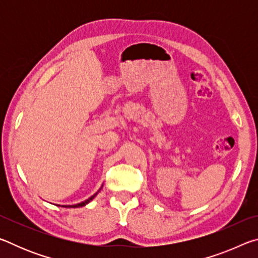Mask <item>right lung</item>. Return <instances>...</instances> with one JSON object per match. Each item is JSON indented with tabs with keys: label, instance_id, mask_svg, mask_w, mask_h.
Returning a JSON list of instances; mask_svg holds the SVG:
<instances>
[{
	"label": "right lung",
	"instance_id": "add662e5",
	"mask_svg": "<svg viewBox=\"0 0 258 258\" xmlns=\"http://www.w3.org/2000/svg\"><path fill=\"white\" fill-rule=\"evenodd\" d=\"M101 187H102V186H101ZM99 191H100V190H99ZM99 191H98V192H99ZM98 192H97V194H94V195L92 196V197H90L89 199H86L85 202L80 203V204H77V205H69V206H64V207H73V208H75V207H83V206H85L86 204H89V203L91 202V200H92V199L95 197V196L98 195ZM62 207H63V206H62Z\"/></svg>",
	"mask_w": 258,
	"mask_h": 258
}]
</instances>
